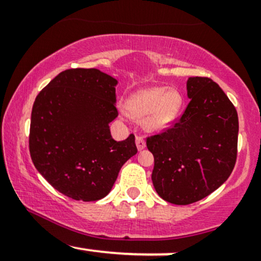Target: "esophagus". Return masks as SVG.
Returning <instances> with one entry per match:
<instances>
[{"label": "esophagus", "mask_w": 261, "mask_h": 261, "mask_svg": "<svg viewBox=\"0 0 261 261\" xmlns=\"http://www.w3.org/2000/svg\"><path fill=\"white\" fill-rule=\"evenodd\" d=\"M136 146H137V149H139V151H141V149H143L146 147L145 139H143V136H141V135H137L136 136Z\"/></svg>", "instance_id": "1"}]
</instances>
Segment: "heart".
I'll use <instances>...</instances> for the list:
<instances>
[{
    "label": "heart",
    "mask_w": 261,
    "mask_h": 261,
    "mask_svg": "<svg viewBox=\"0 0 261 261\" xmlns=\"http://www.w3.org/2000/svg\"><path fill=\"white\" fill-rule=\"evenodd\" d=\"M182 97L176 88L149 87L136 92L126 103V110L135 120H143L149 131L168 127L178 116Z\"/></svg>",
    "instance_id": "1"
}]
</instances>
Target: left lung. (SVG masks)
Returning a JSON list of instances; mask_svg holds the SVG:
<instances>
[{
  "label": "left lung",
  "mask_w": 261,
  "mask_h": 261,
  "mask_svg": "<svg viewBox=\"0 0 261 261\" xmlns=\"http://www.w3.org/2000/svg\"><path fill=\"white\" fill-rule=\"evenodd\" d=\"M187 109L172 127L147 137L155 191L175 205L203 199L228 179L237 161L238 114L208 77H189Z\"/></svg>",
  "instance_id": "left-lung-1"
}]
</instances>
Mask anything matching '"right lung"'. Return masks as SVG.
Here are the masks:
<instances>
[{
	"instance_id": "obj_1",
	"label": "right lung",
	"mask_w": 261,
	"mask_h": 261,
	"mask_svg": "<svg viewBox=\"0 0 261 261\" xmlns=\"http://www.w3.org/2000/svg\"><path fill=\"white\" fill-rule=\"evenodd\" d=\"M118 81L97 68L62 71L35 98L29 152L38 172L73 200L97 201L112 190L119 170L137 153L133 134L110 135L118 116Z\"/></svg>"
}]
</instances>
